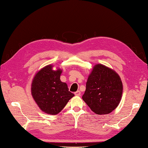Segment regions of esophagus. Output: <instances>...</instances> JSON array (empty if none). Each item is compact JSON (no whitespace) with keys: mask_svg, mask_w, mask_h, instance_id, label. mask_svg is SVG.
<instances>
[{"mask_svg":"<svg viewBox=\"0 0 148 148\" xmlns=\"http://www.w3.org/2000/svg\"><path fill=\"white\" fill-rule=\"evenodd\" d=\"M80 94L81 93H80V91H77L76 92H75V95H76V96H80Z\"/></svg>","mask_w":148,"mask_h":148,"instance_id":"esophagus-1","label":"esophagus"}]
</instances>
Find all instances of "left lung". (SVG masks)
Wrapping results in <instances>:
<instances>
[{
    "label": "left lung",
    "instance_id": "left-lung-1",
    "mask_svg": "<svg viewBox=\"0 0 148 148\" xmlns=\"http://www.w3.org/2000/svg\"><path fill=\"white\" fill-rule=\"evenodd\" d=\"M122 92L123 84L119 75L104 65L96 64L87 79L82 99L92 111L101 115L115 109Z\"/></svg>",
    "mask_w": 148,
    "mask_h": 148
}]
</instances>
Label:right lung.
I'll return each mask as SVG.
<instances>
[{
    "label": "right lung",
    "mask_w": 148,
    "mask_h": 148,
    "mask_svg": "<svg viewBox=\"0 0 148 148\" xmlns=\"http://www.w3.org/2000/svg\"><path fill=\"white\" fill-rule=\"evenodd\" d=\"M61 70L53 71L52 65H48L36 75L32 83L33 98L42 111L55 115L64 108L68 101L74 96L69 91L67 84L62 82Z\"/></svg>",
    "instance_id": "obj_1"
}]
</instances>
